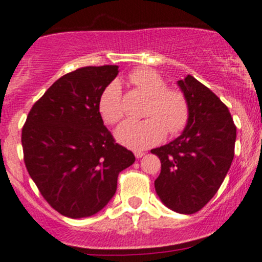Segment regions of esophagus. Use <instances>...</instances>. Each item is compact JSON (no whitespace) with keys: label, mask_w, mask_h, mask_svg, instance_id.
<instances>
[{"label":"esophagus","mask_w":262,"mask_h":262,"mask_svg":"<svg viewBox=\"0 0 262 262\" xmlns=\"http://www.w3.org/2000/svg\"><path fill=\"white\" fill-rule=\"evenodd\" d=\"M144 155H146V152H142V150H136V152H134V156H136L137 158H142Z\"/></svg>","instance_id":"34e87169"}]
</instances>
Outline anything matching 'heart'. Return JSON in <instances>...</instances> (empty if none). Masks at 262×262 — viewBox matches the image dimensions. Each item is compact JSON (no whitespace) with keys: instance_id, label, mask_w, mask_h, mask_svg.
Here are the masks:
<instances>
[{"instance_id":"obj_1","label":"heart","mask_w":262,"mask_h":262,"mask_svg":"<svg viewBox=\"0 0 262 262\" xmlns=\"http://www.w3.org/2000/svg\"><path fill=\"white\" fill-rule=\"evenodd\" d=\"M129 80L150 96L143 120H126L115 130V138L123 146L142 150L160 143L168 133L176 134L185 128L189 119L186 99L178 90L166 89V81L157 72L148 68L137 70ZM99 113L105 123L116 124L123 118L121 89L113 81L102 90L99 97Z\"/></svg>"}]
</instances>
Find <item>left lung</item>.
Wrapping results in <instances>:
<instances>
[{
    "label": "left lung",
    "instance_id": "obj_1",
    "mask_svg": "<svg viewBox=\"0 0 262 262\" xmlns=\"http://www.w3.org/2000/svg\"><path fill=\"white\" fill-rule=\"evenodd\" d=\"M178 86L186 99L189 119L178 138L150 150L161 161L155 187L166 207L192 214L215 195L231 167L236 125L228 107L196 78L187 75Z\"/></svg>",
    "mask_w": 262,
    "mask_h": 262
}]
</instances>
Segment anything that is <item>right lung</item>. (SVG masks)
<instances>
[{
	"instance_id": "obj_1",
	"label": "right lung",
	"mask_w": 262,
	"mask_h": 262,
	"mask_svg": "<svg viewBox=\"0 0 262 262\" xmlns=\"http://www.w3.org/2000/svg\"><path fill=\"white\" fill-rule=\"evenodd\" d=\"M118 66L82 67L57 80L34 104L21 143L28 172L58 213L86 218L113 199L120 171L136 161L115 143L99 113Z\"/></svg>"
}]
</instances>
